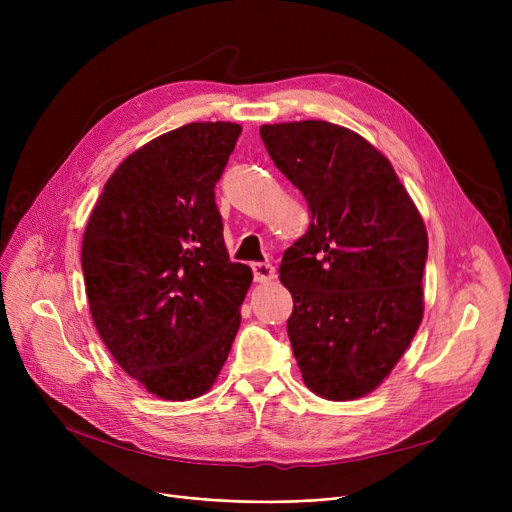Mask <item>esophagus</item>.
<instances>
[{
    "label": "esophagus",
    "instance_id": "34e87169",
    "mask_svg": "<svg viewBox=\"0 0 512 512\" xmlns=\"http://www.w3.org/2000/svg\"><path fill=\"white\" fill-rule=\"evenodd\" d=\"M253 278L255 282H272L276 278V270L272 263H253Z\"/></svg>",
    "mask_w": 512,
    "mask_h": 512
}]
</instances>
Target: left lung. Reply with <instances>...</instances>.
Here are the masks:
<instances>
[{
  "mask_svg": "<svg viewBox=\"0 0 512 512\" xmlns=\"http://www.w3.org/2000/svg\"><path fill=\"white\" fill-rule=\"evenodd\" d=\"M259 134L311 211L280 263L303 382L328 400L361 398L388 378L423 319L421 213L390 161L353 130L303 120Z\"/></svg>",
  "mask_w": 512,
  "mask_h": 512,
  "instance_id": "obj_1",
  "label": "left lung"
}]
</instances>
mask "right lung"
<instances>
[{"label":"right lung","instance_id":"1","mask_svg":"<svg viewBox=\"0 0 512 512\" xmlns=\"http://www.w3.org/2000/svg\"><path fill=\"white\" fill-rule=\"evenodd\" d=\"M240 130L191 122L130 153L85 228L93 324L130 378L164 400L218 380L253 282L249 265L228 259L213 193Z\"/></svg>","mask_w":512,"mask_h":512}]
</instances>
